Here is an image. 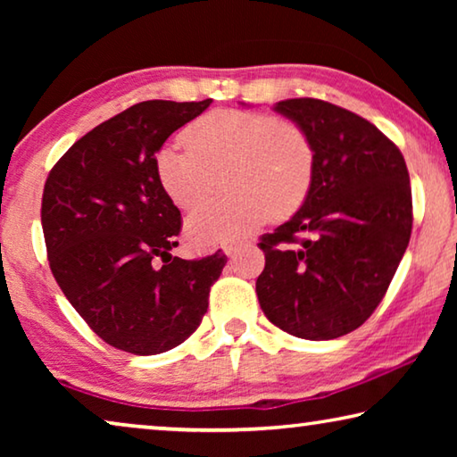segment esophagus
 Here are the masks:
<instances>
[{"instance_id":"obj_1","label":"esophagus","mask_w":457,"mask_h":457,"mask_svg":"<svg viewBox=\"0 0 457 457\" xmlns=\"http://www.w3.org/2000/svg\"><path fill=\"white\" fill-rule=\"evenodd\" d=\"M245 244H242V242H236V244H226V245H223V252H226V256H236V253L239 252V250H242V247H244Z\"/></svg>"}]
</instances>
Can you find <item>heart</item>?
<instances>
[{"label": "heart", "mask_w": 457, "mask_h": 457, "mask_svg": "<svg viewBox=\"0 0 457 457\" xmlns=\"http://www.w3.org/2000/svg\"><path fill=\"white\" fill-rule=\"evenodd\" d=\"M185 146L167 145L154 157L161 187L177 207H193L223 173L229 193L204 201L185 229L197 244H229L270 215L288 218L314 181V146L304 129L264 112L213 111L183 130Z\"/></svg>", "instance_id": "obj_1"}]
</instances>
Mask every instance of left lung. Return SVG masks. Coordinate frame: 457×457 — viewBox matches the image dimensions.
Segmentation results:
<instances>
[{
	"label": "left lung",
	"instance_id": "1",
	"mask_svg": "<svg viewBox=\"0 0 457 457\" xmlns=\"http://www.w3.org/2000/svg\"><path fill=\"white\" fill-rule=\"evenodd\" d=\"M274 111L312 141L314 181L300 210L260 239L258 300L288 335L338 338L373 314L407 250V165L395 143L346 108L288 98Z\"/></svg>",
	"mask_w": 457,
	"mask_h": 457
}]
</instances>
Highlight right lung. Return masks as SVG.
<instances>
[{"mask_svg":"<svg viewBox=\"0 0 457 457\" xmlns=\"http://www.w3.org/2000/svg\"><path fill=\"white\" fill-rule=\"evenodd\" d=\"M201 103L145 100L76 141L48 175L42 228L52 274L88 327L114 349L159 354L181 345L207 312L228 258L171 256L181 213L161 187L154 157Z\"/></svg>","mask_w":457,"mask_h":457,"instance_id":"obj_1","label":"right lung"}]
</instances>
